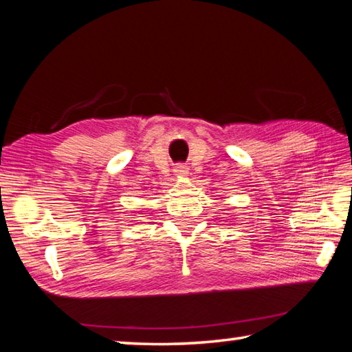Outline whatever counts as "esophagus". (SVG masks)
<instances>
[{
	"instance_id": "esophagus-1",
	"label": "esophagus",
	"mask_w": 352,
	"mask_h": 352,
	"mask_svg": "<svg viewBox=\"0 0 352 352\" xmlns=\"http://www.w3.org/2000/svg\"><path fill=\"white\" fill-rule=\"evenodd\" d=\"M175 175L179 177H185L188 175V168H186V166H184V164H177L175 168Z\"/></svg>"
}]
</instances>
